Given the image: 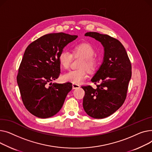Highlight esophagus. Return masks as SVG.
I'll return each mask as SVG.
<instances>
[{"label":"esophagus","mask_w":152,"mask_h":152,"mask_svg":"<svg viewBox=\"0 0 152 152\" xmlns=\"http://www.w3.org/2000/svg\"><path fill=\"white\" fill-rule=\"evenodd\" d=\"M80 87V86L78 84H76V83H73L72 84V88L73 89H77V88H79Z\"/></svg>","instance_id":"34e87169"}]
</instances>
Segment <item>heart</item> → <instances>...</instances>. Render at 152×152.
<instances>
[{
	"instance_id": "b5f03b06",
	"label": "heart",
	"mask_w": 152,
	"mask_h": 152,
	"mask_svg": "<svg viewBox=\"0 0 152 152\" xmlns=\"http://www.w3.org/2000/svg\"><path fill=\"white\" fill-rule=\"evenodd\" d=\"M95 54V49L91 44L83 42L75 45L72 49V54L66 50H62L58 56V61L60 66L65 69L70 66L72 56H80L82 59L80 61L78 67L80 69L72 70L65 73L62 76L65 82L73 83H80L88 77V72H93L99 64V58Z\"/></svg>"
}]
</instances>
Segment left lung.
Returning <instances> with one entry per match:
<instances>
[{
	"mask_svg": "<svg viewBox=\"0 0 152 152\" xmlns=\"http://www.w3.org/2000/svg\"><path fill=\"white\" fill-rule=\"evenodd\" d=\"M85 35L102 43L104 57L91 80L96 87L82 86L85 91L83 109L94 118H104L117 111L126 99L132 75L131 63L125 48L117 39L96 32H86Z\"/></svg>",
	"mask_w": 152,
	"mask_h": 152,
	"instance_id": "1",
	"label": "left lung"
}]
</instances>
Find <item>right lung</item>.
<instances>
[{
	"instance_id": "obj_1",
	"label": "right lung",
	"mask_w": 152,
	"mask_h": 152,
	"mask_svg": "<svg viewBox=\"0 0 152 152\" xmlns=\"http://www.w3.org/2000/svg\"><path fill=\"white\" fill-rule=\"evenodd\" d=\"M77 37L63 32L48 34L26 48L16 79L25 107L35 117L47 118L56 115L72 90L70 82H51L60 75V52Z\"/></svg>"
}]
</instances>
